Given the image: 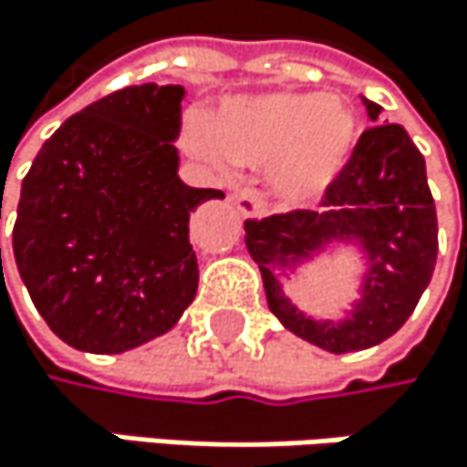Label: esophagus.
<instances>
[{"mask_svg":"<svg viewBox=\"0 0 467 467\" xmlns=\"http://www.w3.org/2000/svg\"><path fill=\"white\" fill-rule=\"evenodd\" d=\"M232 202H235V207H238V213H241L244 218H254V215L263 213V199H260L257 191H252V188L235 191V193H232Z\"/></svg>","mask_w":467,"mask_h":467,"instance_id":"1","label":"esophagus"}]
</instances>
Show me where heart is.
<instances>
[{
  "label": "heart",
  "instance_id": "heart-1",
  "mask_svg": "<svg viewBox=\"0 0 467 467\" xmlns=\"http://www.w3.org/2000/svg\"><path fill=\"white\" fill-rule=\"evenodd\" d=\"M359 140V121L351 105L321 93H260L226 102L215 130L196 121L188 130L191 149L207 162L226 169L229 157L263 169L268 191L285 204L318 199Z\"/></svg>",
  "mask_w": 467,
  "mask_h": 467
}]
</instances>
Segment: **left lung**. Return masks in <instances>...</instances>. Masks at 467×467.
Masks as SVG:
<instances>
[{
	"instance_id": "8db88e82",
	"label": "left lung",
	"mask_w": 467,
	"mask_h": 467,
	"mask_svg": "<svg viewBox=\"0 0 467 467\" xmlns=\"http://www.w3.org/2000/svg\"><path fill=\"white\" fill-rule=\"evenodd\" d=\"M362 105L379 121L377 102L362 96ZM340 240L357 243L369 263L363 296L340 322L313 319L284 296L281 276ZM246 249L260 265L268 307L287 332L332 354L388 340L412 316L438 260V213L423 154L401 124L368 127L324 191L321 210L249 218Z\"/></svg>"
}]
</instances>
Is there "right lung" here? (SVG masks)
<instances>
[{
  "label": "right lung",
  "instance_id": "1",
  "mask_svg": "<svg viewBox=\"0 0 467 467\" xmlns=\"http://www.w3.org/2000/svg\"><path fill=\"white\" fill-rule=\"evenodd\" d=\"M182 99V85L154 82L99 99L60 124L21 182V282L49 329L79 351L149 343L196 296L191 213L223 193L177 174Z\"/></svg>",
  "mask_w": 467,
  "mask_h": 467
}]
</instances>
